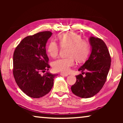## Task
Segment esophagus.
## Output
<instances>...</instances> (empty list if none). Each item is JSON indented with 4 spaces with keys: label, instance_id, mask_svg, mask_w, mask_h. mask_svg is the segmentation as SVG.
<instances>
[{
    "label": "esophagus",
    "instance_id": "1",
    "mask_svg": "<svg viewBox=\"0 0 123 123\" xmlns=\"http://www.w3.org/2000/svg\"><path fill=\"white\" fill-rule=\"evenodd\" d=\"M60 75H62V76H64V77H67L68 76V74H64V73H60Z\"/></svg>",
    "mask_w": 123,
    "mask_h": 123
}]
</instances>
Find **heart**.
Masks as SVG:
<instances>
[{
	"label": "heart",
	"mask_w": 123,
	"mask_h": 123,
	"mask_svg": "<svg viewBox=\"0 0 123 123\" xmlns=\"http://www.w3.org/2000/svg\"><path fill=\"white\" fill-rule=\"evenodd\" d=\"M59 41L62 48L68 47L67 55L68 58H60L53 63V69L56 72L63 73H68L70 67L75 64V58L78 61H83L88 56L90 52V46L81 36L73 32L64 33L59 36ZM47 50L51 57L58 55L59 46L56 42L52 40L49 43Z\"/></svg>",
	"instance_id": "heart-1"
}]
</instances>
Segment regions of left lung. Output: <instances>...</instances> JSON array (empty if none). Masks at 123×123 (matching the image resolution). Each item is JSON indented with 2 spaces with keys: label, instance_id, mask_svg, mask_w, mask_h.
Listing matches in <instances>:
<instances>
[{
  "label": "left lung",
  "instance_id": "1",
  "mask_svg": "<svg viewBox=\"0 0 123 123\" xmlns=\"http://www.w3.org/2000/svg\"><path fill=\"white\" fill-rule=\"evenodd\" d=\"M90 43L92 48L90 56L78 69L82 72L87 70L86 76L83 77V74L76 75V82L71 87L72 92L81 98H90L101 90L111 65L110 53L103 40L91 37Z\"/></svg>",
  "mask_w": 123,
  "mask_h": 123
}]
</instances>
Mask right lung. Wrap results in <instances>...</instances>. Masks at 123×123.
Segmentation results:
<instances>
[{"mask_svg": "<svg viewBox=\"0 0 123 123\" xmlns=\"http://www.w3.org/2000/svg\"><path fill=\"white\" fill-rule=\"evenodd\" d=\"M52 35L50 31H43L23 38L13 54V76L19 88L32 98H40L51 90L54 78L57 74L47 72L49 58L46 44Z\"/></svg>", "mask_w": 123, "mask_h": 123, "instance_id": "right-lung-1", "label": "right lung"}]
</instances>
